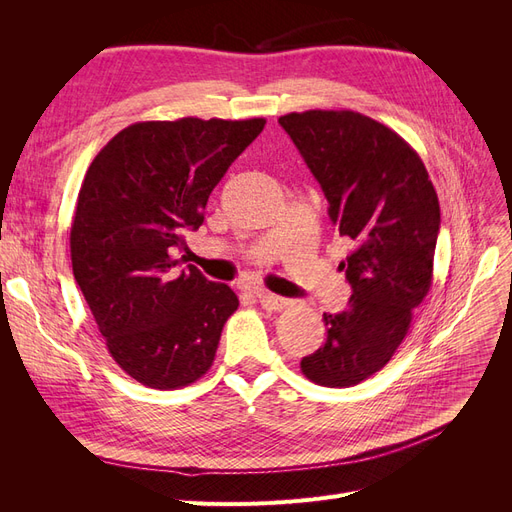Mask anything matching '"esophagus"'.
I'll use <instances>...</instances> for the list:
<instances>
[{
	"label": "esophagus",
	"mask_w": 512,
	"mask_h": 512,
	"mask_svg": "<svg viewBox=\"0 0 512 512\" xmlns=\"http://www.w3.org/2000/svg\"><path fill=\"white\" fill-rule=\"evenodd\" d=\"M254 297L258 299V303H260L262 307L267 309V312H282V309L288 305L286 299L277 297V294L267 292V290H262V288H256V290H254Z\"/></svg>",
	"instance_id": "obj_1"
}]
</instances>
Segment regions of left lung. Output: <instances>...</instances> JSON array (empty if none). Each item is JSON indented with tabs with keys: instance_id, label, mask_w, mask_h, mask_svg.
<instances>
[{
	"instance_id": "8db88e82",
	"label": "left lung",
	"mask_w": 512,
	"mask_h": 512,
	"mask_svg": "<svg viewBox=\"0 0 512 512\" xmlns=\"http://www.w3.org/2000/svg\"><path fill=\"white\" fill-rule=\"evenodd\" d=\"M329 200V218L350 254L339 269L348 307L324 314L327 339L303 356L307 380L331 389L374 376L404 342L412 309L433 280L440 203L418 153L384 123L354 111L280 117Z\"/></svg>"
}]
</instances>
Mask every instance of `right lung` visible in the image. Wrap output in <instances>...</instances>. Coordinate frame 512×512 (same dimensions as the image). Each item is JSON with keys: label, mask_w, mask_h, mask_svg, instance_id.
I'll list each match as a JSON object with an SVG mask.
<instances>
[{"label": "right lung", "mask_w": 512, "mask_h": 512, "mask_svg": "<svg viewBox=\"0 0 512 512\" xmlns=\"http://www.w3.org/2000/svg\"><path fill=\"white\" fill-rule=\"evenodd\" d=\"M265 119L138 121L108 141L83 179L70 228L74 280L115 363L151 389L205 376L226 320L230 286L179 269L185 230L265 128Z\"/></svg>", "instance_id": "add662e5"}]
</instances>
